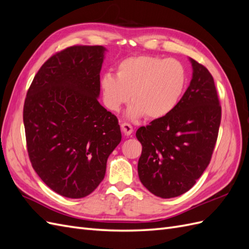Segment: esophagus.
Listing matches in <instances>:
<instances>
[{
  "label": "esophagus",
  "instance_id": "esophagus-1",
  "mask_svg": "<svg viewBox=\"0 0 249 249\" xmlns=\"http://www.w3.org/2000/svg\"><path fill=\"white\" fill-rule=\"evenodd\" d=\"M122 130L124 134L126 135H131L133 133V126L130 124H126V123H124L122 124Z\"/></svg>",
  "mask_w": 249,
  "mask_h": 249
}]
</instances>
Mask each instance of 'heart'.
<instances>
[{
	"instance_id": "b5f03b06",
	"label": "heart",
	"mask_w": 249,
	"mask_h": 249,
	"mask_svg": "<svg viewBox=\"0 0 249 249\" xmlns=\"http://www.w3.org/2000/svg\"><path fill=\"white\" fill-rule=\"evenodd\" d=\"M187 82L183 64L175 59L139 55L120 60L116 74L107 72L101 80L104 102L112 111H119L131 100L126 112L130 119L146 116L158 119L175 110Z\"/></svg>"
}]
</instances>
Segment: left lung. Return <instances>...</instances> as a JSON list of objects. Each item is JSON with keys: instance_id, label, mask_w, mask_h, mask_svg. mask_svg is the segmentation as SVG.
Wrapping results in <instances>:
<instances>
[{"instance_id": "left-lung-1", "label": "left lung", "mask_w": 249, "mask_h": 249, "mask_svg": "<svg viewBox=\"0 0 249 249\" xmlns=\"http://www.w3.org/2000/svg\"><path fill=\"white\" fill-rule=\"evenodd\" d=\"M190 61L192 80L175 110L136 132L140 182L162 198L179 196L196 183L212 158L221 122L212 74Z\"/></svg>"}]
</instances>
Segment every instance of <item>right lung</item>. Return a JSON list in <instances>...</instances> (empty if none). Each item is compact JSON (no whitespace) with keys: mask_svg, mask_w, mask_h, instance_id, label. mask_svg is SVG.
Instances as JSON below:
<instances>
[{"mask_svg":"<svg viewBox=\"0 0 249 249\" xmlns=\"http://www.w3.org/2000/svg\"><path fill=\"white\" fill-rule=\"evenodd\" d=\"M102 46H73L42 64L24 105L30 161L42 182L69 198H82L104 179L119 144L117 117L99 103Z\"/></svg>","mask_w":249,"mask_h":249,"instance_id":"right-lung-1","label":"right lung"}]
</instances>
